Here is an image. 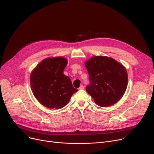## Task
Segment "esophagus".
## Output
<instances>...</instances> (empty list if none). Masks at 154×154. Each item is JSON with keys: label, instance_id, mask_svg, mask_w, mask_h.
Wrapping results in <instances>:
<instances>
[{"label": "esophagus", "instance_id": "1", "mask_svg": "<svg viewBox=\"0 0 154 154\" xmlns=\"http://www.w3.org/2000/svg\"><path fill=\"white\" fill-rule=\"evenodd\" d=\"M84 89V87L83 85H82L80 86L79 88V89Z\"/></svg>", "mask_w": 154, "mask_h": 154}]
</instances>
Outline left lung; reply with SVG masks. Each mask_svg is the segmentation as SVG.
I'll use <instances>...</instances> for the list:
<instances>
[{
  "mask_svg": "<svg viewBox=\"0 0 154 154\" xmlns=\"http://www.w3.org/2000/svg\"><path fill=\"white\" fill-rule=\"evenodd\" d=\"M90 80L86 91L99 106L108 107L123 97L128 85L125 66L112 58L94 56L85 63Z\"/></svg>",
  "mask_w": 154,
  "mask_h": 154,
  "instance_id": "left-lung-1",
  "label": "left lung"
}]
</instances>
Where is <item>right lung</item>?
Wrapping results in <instances>:
<instances>
[{
  "instance_id": "1",
  "label": "right lung",
  "mask_w": 154,
  "mask_h": 154,
  "mask_svg": "<svg viewBox=\"0 0 154 154\" xmlns=\"http://www.w3.org/2000/svg\"><path fill=\"white\" fill-rule=\"evenodd\" d=\"M68 61L62 57L44 59L33 69L30 75L32 92L36 99L50 109H60L67 104L78 90L70 79L64 75Z\"/></svg>"
}]
</instances>
